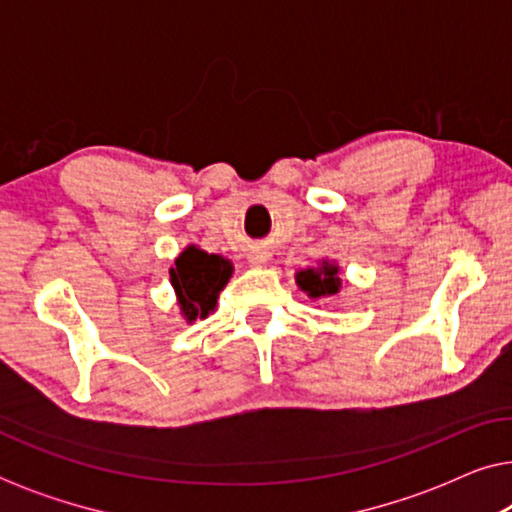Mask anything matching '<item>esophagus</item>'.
I'll return each mask as SVG.
<instances>
[{"mask_svg": "<svg viewBox=\"0 0 512 512\" xmlns=\"http://www.w3.org/2000/svg\"><path fill=\"white\" fill-rule=\"evenodd\" d=\"M249 263L254 265V268H263V265L268 263V254H265V251H254V254H249Z\"/></svg>", "mask_w": 512, "mask_h": 512, "instance_id": "1", "label": "esophagus"}]
</instances>
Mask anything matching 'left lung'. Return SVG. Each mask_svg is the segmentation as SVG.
Segmentation results:
<instances>
[{"mask_svg":"<svg viewBox=\"0 0 512 512\" xmlns=\"http://www.w3.org/2000/svg\"><path fill=\"white\" fill-rule=\"evenodd\" d=\"M298 289L307 293L312 300L317 298H333L342 289L340 265L333 258H319L317 265L296 270Z\"/></svg>","mask_w":512,"mask_h":512,"instance_id":"left-lung-1","label":"left lung"}]
</instances>
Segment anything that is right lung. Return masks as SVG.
<instances>
[{
  "label": "right lung",
  "mask_w": 512,
  "mask_h": 512,
  "mask_svg": "<svg viewBox=\"0 0 512 512\" xmlns=\"http://www.w3.org/2000/svg\"><path fill=\"white\" fill-rule=\"evenodd\" d=\"M233 263L221 254H207L198 244H188L181 251L174 268H170V284L177 296L179 314L186 324L207 319L216 310L219 293L233 277Z\"/></svg>",
  "instance_id": "1"
}]
</instances>
